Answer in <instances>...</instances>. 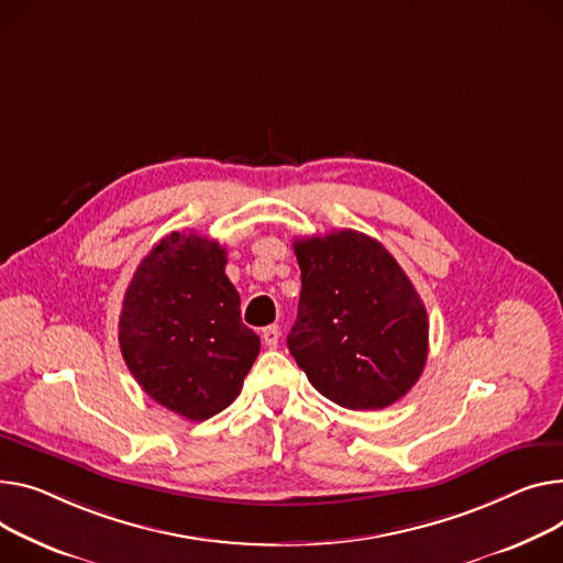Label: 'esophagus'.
<instances>
[{
    "mask_svg": "<svg viewBox=\"0 0 563 563\" xmlns=\"http://www.w3.org/2000/svg\"><path fill=\"white\" fill-rule=\"evenodd\" d=\"M262 342H265L267 349H276L280 342V328L278 325H269L262 330Z\"/></svg>",
    "mask_w": 563,
    "mask_h": 563,
    "instance_id": "34e87169",
    "label": "esophagus"
}]
</instances>
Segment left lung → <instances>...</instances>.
I'll return each instance as SVG.
<instances>
[{
    "label": "left lung",
    "instance_id": "8db88e82",
    "mask_svg": "<svg viewBox=\"0 0 563 563\" xmlns=\"http://www.w3.org/2000/svg\"><path fill=\"white\" fill-rule=\"evenodd\" d=\"M301 301L287 334L312 387L346 409H383L421 378L428 314L394 255L357 231L294 240Z\"/></svg>",
    "mask_w": 563,
    "mask_h": 563
}]
</instances>
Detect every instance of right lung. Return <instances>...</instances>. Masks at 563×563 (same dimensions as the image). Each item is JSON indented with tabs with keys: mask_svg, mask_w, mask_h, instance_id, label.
I'll return each mask as SVG.
<instances>
[{
	"mask_svg": "<svg viewBox=\"0 0 563 563\" xmlns=\"http://www.w3.org/2000/svg\"><path fill=\"white\" fill-rule=\"evenodd\" d=\"M120 349L146 396L178 417L206 421L227 409L260 353L227 276V249L174 231L148 251L124 294Z\"/></svg>",
	"mask_w": 563,
	"mask_h": 563,
	"instance_id": "right-lung-1",
	"label": "right lung"
}]
</instances>
